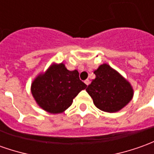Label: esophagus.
I'll return each instance as SVG.
<instances>
[{"label": "esophagus", "mask_w": 154, "mask_h": 154, "mask_svg": "<svg viewBox=\"0 0 154 154\" xmlns=\"http://www.w3.org/2000/svg\"><path fill=\"white\" fill-rule=\"evenodd\" d=\"M84 82H85L86 85L88 86V85H89V83H90V81H89L88 79H87V80H85V81H84Z\"/></svg>", "instance_id": "esophagus-1"}]
</instances>
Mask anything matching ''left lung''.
<instances>
[{"label": "left lung", "instance_id": "obj_1", "mask_svg": "<svg viewBox=\"0 0 154 154\" xmlns=\"http://www.w3.org/2000/svg\"><path fill=\"white\" fill-rule=\"evenodd\" d=\"M94 73L95 78L86 91L100 110L117 112L132 99L134 94L132 86L110 66L102 64Z\"/></svg>", "mask_w": 154, "mask_h": 154}]
</instances>
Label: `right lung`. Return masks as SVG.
I'll return each instance as SVG.
<instances>
[{
	"instance_id": "right-lung-1",
	"label": "right lung",
	"mask_w": 154,
	"mask_h": 154,
	"mask_svg": "<svg viewBox=\"0 0 154 154\" xmlns=\"http://www.w3.org/2000/svg\"><path fill=\"white\" fill-rule=\"evenodd\" d=\"M87 85L79 79L77 70L69 71L65 64L53 63L40 73L31 84V93L39 107L51 114H60L68 109L73 99Z\"/></svg>"
}]
</instances>
